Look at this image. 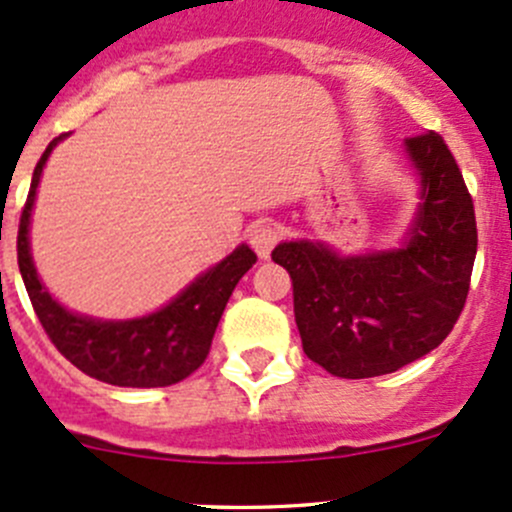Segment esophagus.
<instances>
[{
  "mask_svg": "<svg viewBox=\"0 0 512 512\" xmlns=\"http://www.w3.org/2000/svg\"><path fill=\"white\" fill-rule=\"evenodd\" d=\"M247 240H250V247L257 252V255L262 257V260H267L272 252V247L280 242V230H277L272 223H255L250 227V232H247Z\"/></svg>",
  "mask_w": 512,
  "mask_h": 512,
  "instance_id": "obj_1",
  "label": "esophagus"
}]
</instances>
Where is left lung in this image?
Instances as JSON below:
<instances>
[{
  "instance_id": "obj_1",
  "label": "left lung",
  "mask_w": 512,
  "mask_h": 512,
  "mask_svg": "<svg viewBox=\"0 0 512 512\" xmlns=\"http://www.w3.org/2000/svg\"><path fill=\"white\" fill-rule=\"evenodd\" d=\"M404 143L423 200L404 247L342 257L299 240L272 250L292 277L304 354L342 379L391 374L421 359L466 307L478 250L473 198L438 133Z\"/></svg>"
}]
</instances>
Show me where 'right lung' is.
I'll list each match as a JSON object with an SVG mask.
<instances>
[{
    "label": "right lung",
    "mask_w": 512,
    "mask_h": 512,
    "mask_svg": "<svg viewBox=\"0 0 512 512\" xmlns=\"http://www.w3.org/2000/svg\"><path fill=\"white\" fill-rule=\"evenodd\" d=\"M61 138L64 133L46 146L44 156L36 163L32 188L19 218V272L36 317L51 344L91 379L113 386H133V389L178 384L208 359L227 299L242 275L255 265L257 255L247 245H240L220 265L185 287L168 307L148 317L101 322L69 312L41 285L29 255V218H32L36 185L51 148Z\"/></svg>",
    "instance_id": "obj_1"
}]
</instances>
